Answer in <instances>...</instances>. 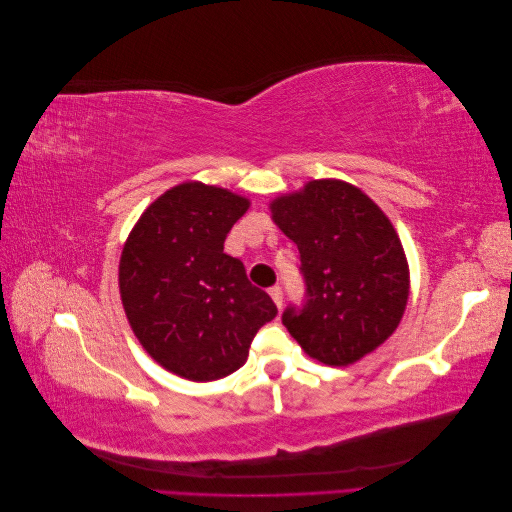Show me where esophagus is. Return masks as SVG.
Returning <instances> with one entry per match:
<instances>
[{
  "label": "esophagus",
  "instance_id": "esophagus-1",
  "mask_svg": "<svg viewBox=\"0 0 512 512\" xmlns=\"http://www.w3.org/2000/svg\"><path fill=\"white\" fill-rule=\"evenodd\" d=\"M269 294H271V299L275 301V305L282 307V303H284V290H282V286H271Z\"/></svg>",
  "mask_w": 512,
  "mask_h": 512
}]
</instances>
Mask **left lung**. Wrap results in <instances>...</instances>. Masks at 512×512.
<instances>
[{"mask_svg": "<svg viewBox=\"0 0 512 512\" xmlns=\"http://www.w3.org/2000/svg\"><path fill=\"white\" fill-rule=\"evenodd\" d=\"M275 224L299 247L305 294L282 322L327 365H350L386 342L408 303V262L389 218L359 188L335 179L277 198Z\"/></svg>", "mask_w": 512, "mask_h": 512, "instance_id": "1", "label": "left lung"}]
</instances>
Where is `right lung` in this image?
<instances>
[{"label": "right lung", "instance_id": "1", "mask_svg": "<svg viewBox=\"0 0 512 512\" xmlns=\"http://www.w3.org/2000/svg\"><path fill=\"white\" fill-rule=\"evenodd\" d=\"M245 198L181 183L143 215L119 262V290L138 342L162 367L194 382L237 371L262 324L277 316L243 262L224 252Z\"/></svg>", "mask_w": 512, "mask_h": 512}]
</instances>
